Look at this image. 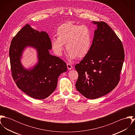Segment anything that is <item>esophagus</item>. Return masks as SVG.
I'll list each match as a JSON object with an SVG mask.
<instances>
[{
    "label": "esophagus",
    "instance_id": "esophagus-1",
    "mask_svg": "<svg viewBox=\"0 0 135 135\" xmlns=\"http://www.w3.org/2000/svg\"><path fill=\"white\" fill-rule=\"evenodd\" d=\"M67 68H68V70H71V69H72V68H73V66H72V65L70 64V63H67Z\"/></svg>",
    "mask_w": 135,
    "mask_h": 135
}]
</instances>
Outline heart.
<instances>
[{"label": "heart", "mask_w": 135, "mask_h": 135, "mask_svg": "<svg viewBox=\"0 0 135 135\" xmlns=\"http://www.w3.org/2000/svg\"><path fill=\"white\" fill-rule=\"evenodd\" d=\"M57 38L51 40L55 54L61 56L64 45L68 51L70 60L85 57L89 52L92 45V35L90 29L85 25H79L67 22L60 25L57 30Z\"/></svg>", "instance_id": "b5f03b06"}]
</instances>
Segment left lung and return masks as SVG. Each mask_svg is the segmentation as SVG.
<instances>
[{"mask_svg":"<svg viewBox=\"0 0 135 135\" xmlns=\"http://www.w3.org/2000/svg\"><path fill=\"white\" fill-rule=\"evenodd\" d=\"M97 25L91 49L75 65L78 74L77 91L88 99L103 96L115 88L124 61L120 40L104 22L93 21Z\"/></svg>","mask_w":135,"mask_h":135,"instance_id":"left-lung-1","label":"left lung"}]
</instances>
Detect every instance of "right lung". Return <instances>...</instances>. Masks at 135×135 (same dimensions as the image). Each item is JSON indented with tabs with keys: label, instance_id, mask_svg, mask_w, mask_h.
I'll return each instance as SVG.
<instances>
[{
	"label": "right lung",
	"instance_id": "right-lung-1",
	"mask_svg": "<svg viewBox=\"0 0 135 135\" xmlns=\"http://www.w3.org/2000/svg\"><path fill=\"white\" fill-rule=\"evenodd\" d=\"M35 49L38 62L27 69L20 59L27 47ZM52 49L48 34L39 32L29 24L24 26L12 38L9 57L12 77L20 89L36 99H44L56 89L59 75L67 71L66 63L61 59L50 54Z\"/></svg>",
	"mask_w": 135,
	"mask_h": 135
}]
</instances>
